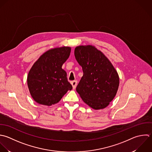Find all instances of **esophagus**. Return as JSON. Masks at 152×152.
I'll return each mask as SVG.
<instances>
[{
    "instance_id": "esophagus-1",
    "label": "esophagus",
    "mask_w": 152,
    "mask_h": 152,
    "mask_svg": "<svg viewBox=\"0 0 152 152\" xmlns=\"http://www.w3.org/2000/svg\"><path fill=\"white\" fill-rule=\"evenodd\" d=\"M71 84L73 86V89H75L76 88V86L77 85V81L76 80H73V81H72L71 82Z\"/></svg>"
}]
</instances>
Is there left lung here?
<instances>
[{
    "label": "left lung",
    "mask_w": 152,
    "mask_h": 152,
    "mask_svg": "<svg viewBox=\"0 0 152 152\" xmlns=\"http://www.w3.org/2000/svg\"><path fill=\"white\" fill-rule=\"evenodd\" d=\"M75 58L83 75L76 91L87 105L94 110L106 108L116 95L119 86L117 72L108 58L92 45L75 49Z\"/></svg>",
    "instance_id": "8db88e82"
}]
</instances>
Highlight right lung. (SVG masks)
<instances>
[{
    "instance_id": "obj_1",
    "label": "right lung",
    "mask_w": 152,
    "mask_h": 152,
    "mask_svg": "<svg viewBox=\"0 0 152 152\" xmlns=\"http://www.w3.org/2000/svg\"><path fill=\"white\" fill-rule=\"evenodd\" d=\"M69 47L54 48L41 55L30 69L27 84L30 94L39 104L50 106L58 103L72 89L62 65L69 58Z\"/></svg>"
}]
</instances>
